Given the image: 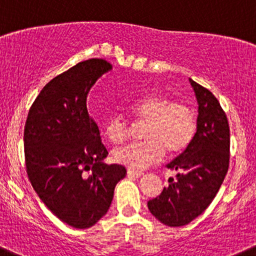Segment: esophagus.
<instances>
[{
	"label": "esophagus",
	"mask_w": 256,
	"mask_h": 256,
	"mask_svg": "<svg viewBox=\"0 0 256 256\" xmlns=\"http://www.w3.org/2000/svg\"><path fill=\"white\" fill-rule=\"evenodd\" d=\"M128 176H135V178H140V176L144 175V172H142V171L131 170V168H128Z\"/></svg>",
	"instance_id": "obj_1"
}]
</instances>
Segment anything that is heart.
Segmentation results:
<instances>
[{
	"label": "heart",
	"mask_w": 256,
	"mask_h": 256,
	"mask_svg": "<svg viewBox=\"0 0 256 256\" xmlns=\"http://www.w3.org/2000/svg\"><path fill=\"white\" fill-rule=\"evenodd\" d=\"M128 110L138 121H145L142 142L128 144L114 151V160L134 170H142L158 162L165 154L185 150L194 140L196 114L190 105L162 95H151L128 104ZM105 135L112 144L122 142L130 132L128 122L118 114L105 124Z\"/></svg>",
	"instance_id": "heart-1"
}]
</instances>
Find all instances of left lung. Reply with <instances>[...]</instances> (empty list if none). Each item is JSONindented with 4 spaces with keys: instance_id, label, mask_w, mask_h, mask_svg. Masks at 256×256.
I'll list each match as a JSON object with an SVG mask.
<instances>
[{
    "instance_id": "8db88e82",
    "label": "left lung",
    "mask_w": 256,
    "mask_h": 256,
    "mask_svg": "<svg viewBox=\"0 0 256 256\" xmlns=\"http://www.w3.org/2000/svg\"><path fill=\"white\" fill-rule=\"evenodd\" d=\"M199 104L194 140L168 164L178 171L158 198L148 200L151 214L168 226H182L212 204L229 168L230 128L225 111L208 88L190 78Z\"/></svg>"
}]
</instances>
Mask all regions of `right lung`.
Returning <instances> with one entry per match:
<instances>
[{"label":"right lung","instance_id":"obj_1","mask_svg":"<svg viewBox=\"0 0 256 256\" xmlns=\"http://www.w3.org/2000/svg\"><path fill=\"white\" fill-rule=\"evenodd\" d=\"M112 66L102 58L78 62L52 78L30 108L24 131V162L44 204L76 229H88L108 212L122 165L102 162L108 150L90 118L86 98Z\"/></svg>","mask_w":256,"mask_h":256}]
</instances>
